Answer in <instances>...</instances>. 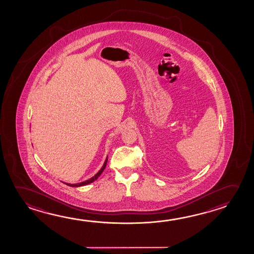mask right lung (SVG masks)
<instances>
[{
    "mask_svg": "<svg viewBox=\"0 0 254 254\" xmlns=\"http://www.w3.org/2000/svg\"><path fill=\"white\" fill-rule=\"evenodd\" d=\"M107 162H108V156H107L106 160H105L104 164H103V166L101 167V169L98 171V173H97L95 176H93L92 178L88 179V180H86V181L85 182H81V183H78V184H67V183H64L65 185H67V186H71V187H79V186H86V185H89V184L93 183V182L97 180V178L100 177L101 173L104 171L105 168H106V166H107Z\"/></svg>",
    "mask_w": 254,
    "mask_h": 254,
    "instance_id": "obj_1",
    "label": "right lung"
}]
</instances>
